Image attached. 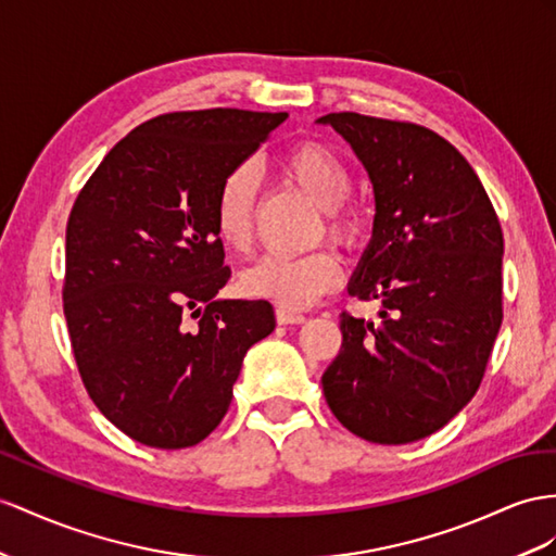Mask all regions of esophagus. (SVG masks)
<instances>
[{"mask_svg": "<svg viewBox=\"0 0 556 556\" xmlns=\"http://www.w3.org/2000/svg\"><path fill=\"white\" fill-rule=\"evenodd\" d=\"M277 321L281 324V326H287V324H303L305 321V315H301V312H295V309H283V307H277Z\"/></svg>", "mask_w": 556, "mask_h": 556, "instance_id": "esophagus-1", "label": "esophagus"}]
</instances>
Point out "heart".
<instances>
[{
	"mask_svg": "<svg viewBox=\"0 0 556 556\" xmlns=\"http://www.w3.org/2000/svg\"><path fill=\"white\" fill-rule=\"evenodd\" d=\"M279 168L326 216V235L343 247H357L366 232L364 211L350 202L352 174L343 156L317 140H303L281 154ZM258 176L251 164L227 174L213 202V227L227 249L244 251L253 235ZM239 291L283 309H303L340 283V263L331 251L305 255H265L239 275Z\"/></svg>",
	"mask_w": 556,
	"mask_h": 556,
	"instance_id": "obj_1",
	"label": "heart"
}]
</instances>
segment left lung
<instances>
[{"label": "left lung", "mask_w": 556, "mask_h": 556, "mask_svg": "<svg viewBox=\"0 0 556 556\" xmlns=\"http://www.w3.org/2000/svg\"><path fill=\"white\" fill-rule=\"evenodd\" d=\"M374 185V237L350 295L380 301V324L343 312V345L321 376L352 434L408 444L441 430L481 386L503 324V230L475 168L410 122L331 112Z\"/></svg>", "instance_id": "8db88e82"}]
</instances>
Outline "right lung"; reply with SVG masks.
I'll return each instance as SVG.
<instances>
[{
  "label": "right lung",
  "instance_id": "add662e5",
  "mask_svg": "<svg viewBox=\"0 0 556 556\" xmlns=\"http://www.w3.org/2000/svg\"><path fill=\"white\" fill-rule=\"evenodd\" d=\"M287 117L237 108L154 117L105 154L70 211L63 312L79 376L140 444L206 439L249 348L275 331L267 301L216 298L230 267L213 202Z\"/></svg>",
  "mask_w": 556,
  "mask_h": 556
}]
</instances>
